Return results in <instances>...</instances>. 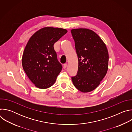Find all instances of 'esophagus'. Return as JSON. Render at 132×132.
I'll return each mask as SVG.
<instances>
[{"mask_svg": "<svg viewBox=\"0 0 132 132\" xmlns=\"http://www.w3.org/2000/svg\"><path fill=\"white\" fill-rule=\"evenodd\" d=\"M67 64L66 63V64H64V65H63V68H64V69H66V67H67Z\"/></svg>", "mask_w": 132, "mask_h": 132, "instance_id": "esophagus-1", "label": "esophagus"}]
</instances>
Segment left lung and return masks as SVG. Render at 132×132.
Segmentation results:
<instances>
[{
  "instance_id": "left-lung-1",
  "label": "left lung",
  "mask_w": 132,
  "mask_h": 132,
  "mask_svg": "<svg viewBox=\"0 0 132 132\" xmlns=\"http://www.w3.org/2000/svg\"><path fill=\"white\" fill-rule=\"evenodd\" d=\"M78 59V69L71 77L74 86L82 92L95 90L107 72L109 54L99 36L87 29L71 30Z\"/></svg>"
}]
</instances>
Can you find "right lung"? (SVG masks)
<instances>
[{
  "mask_svg": "<svg viewBox=\"0 0 132 132\" xmlns=\"http://www.w3.org/2000/svg\"><path fill=\"white\" fill-rule=\"evenodd\" d=\"M66 29L45 27L36 31L23 51L22 64L30 80L40 89L54 85L62 65L59 62L54 44L64 35Z\"/></svg>",
  "mask_w": 132,
  "mask_h": 132,
  "instance_id": "right-lung-1",
  "label": "right lung"
}]
</instances>
